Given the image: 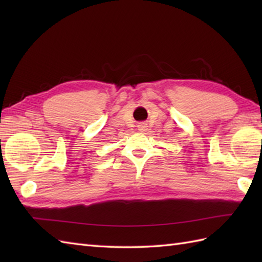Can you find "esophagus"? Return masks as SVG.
I'll return each mask as SVG.
<instances>
[{"label": "esophagus", "mask_w": 262, "mask_h": 262, "mask_svg": "<svg viewBox=\"0 0 262 262\" xmlns=\"http://www.w3.org/2000/svg\"><path fill=\"white\" fill-rule=\"evenodd\" d=\"M145 128H146V126H145V125H143V124L138 125V129H140L141 132H144V130H145Z\"/></svg>", "instance_id": "esophagus-1"}]
</instances>
